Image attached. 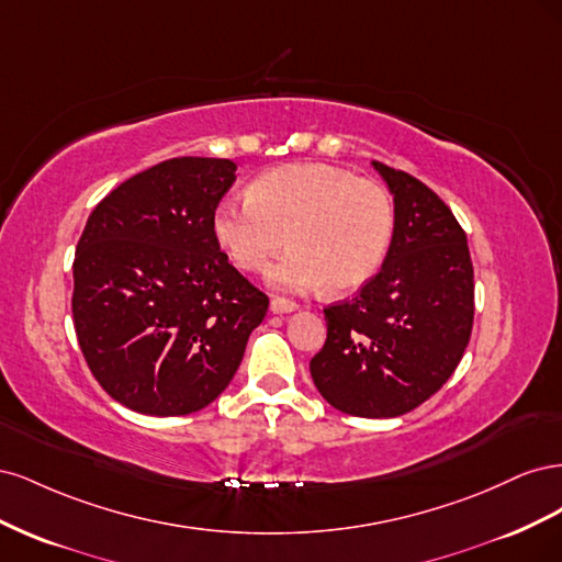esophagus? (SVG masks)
Listing matches in <instances>:
<instances>
[{
  "label": "esophagus",
  "instance_id": "34e87169",
  "mask_svg": "<svg viewBox=\"0 0 562 562\" xmlns=\"http://www.w3.org/2000/svg\"><path fill=\"white\" fill-rule=\"evenodd\" d=\"M269 310H271V314H293V312H297V304L293 300L274 297L269 302Z\"/></svg>",
  "mask_w": 562,
  "mask_h": 562
}]
</instances>
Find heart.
I'll return each instance as SVG.
<instances>
[{
	"mask_svg": "<svg viewBox=\"0 0 562 562\" xmlns=\"http://www.w3.org/2000/svg\"><path fill=\"white\" fill-rule=\"evenodd\" d=\"M211 229L217 246L244 271H267L279 291L307 293L323 285L342 295L378 274L394 241V199L375 180L345 168L295 164L267 171L246 199L227 196L215 206Z\"/></svg>",
	"mask_w": 562,
	"mask_h": 562,
	"instance_id": "obj_1",
	"label": "heart"
}]
</instances>
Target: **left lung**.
Instances as JSON below:
<instances>
[{
    "instance_id": "8db88e82",
    "label": "left lung",
    "mask_w": 562,
    "mask_h": 562,
    "mask_svg": "<svg viewBox=\"0 0 562 562\" xmlns=\"http://www.w3.org/2000/svg\"><path fill=\"white\" fill-rule=\"evenodd\" d=\"M396 209L394 241L351 300L323 310L328 339L310 370L318 394L353 417H398L448 382L473 326L467 234L427 184L372 161Z\"/></svg>"
}]
</instances>
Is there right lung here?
<instances>
[{
  "label": "right lung",
  "instance_id": "right-lung-1",
  "mask_svg": "<svg viewBox=\"0 0 562 562\" xmlns=\"http://www.w3.org/2000/svg\"><path fill=\"white\" fill-rule=\"evenodd\" d=\"M229 159H168L98 203L75 252L72 316L108 394L155 417L211 405L239 368L269 300L220 250L211 217Z\"/></svg>",
  "mask_w": 562,
  "mask_h": 562
}]
</instances>
